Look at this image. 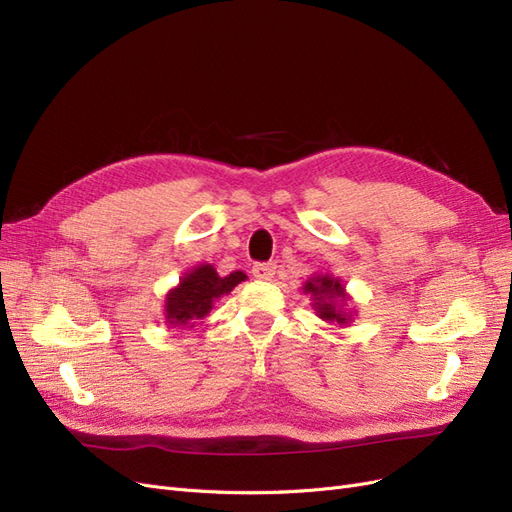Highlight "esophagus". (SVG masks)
I'll use <instances>...</instances> for the list:
<instances>
[{"label":"esophagus","instance_id":"1","mask_svg":"<svg viewBox=\"0 0 512 512\" xmlns=\"http://www.w3.org/2000/svg\"><path fill=\"white\" fill-rule=\"evenodd\" d=\"M275 262H258V265L252 267V275L256 277V280H271V277L275 275Z\"/></svg>","mask_w":512,"mask_h":512}]
</instances>
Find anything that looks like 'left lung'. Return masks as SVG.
<instances>
[{"instance_id": "left-lung-1", "label": "left lung", "mask_w": 512, "mask_h": 512, "mask_svg": "<svg viewBox=\"0 0 512 512\" xmlns=\"http://www.w3.org/2000/svg\"><path fill=\"white\" fill-rule=\"evenodd\" d=\"M303 290L307 294H312L314 299V309L318 316L327 322H337V324H348L352 322L350 312H344V305L348 301L346 288L337 277L327 275H314L312 280H307Z\"/></svg>"}]
</instances>
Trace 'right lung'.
Listing matches in <instances>:
<instances>
[{
  "mask_svg": "<svg viewBox=\"0 0 512 512\" xmlns=\"http://www.w3.org/2000/svg\"><path fill=\"white\" fill-rule=\"evenodd\" d=\"M247 280L243 271L220 277L213 265H198L181 277L177 288L166 294V322L173 327H194L213 307V301Z\"/></svg>",
  "mask_w": 512,
  "mask_h": 512,
  "instance_id": "add662e5",
  "label": "right lung"
}]
</instances>
